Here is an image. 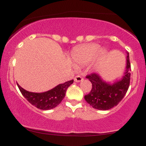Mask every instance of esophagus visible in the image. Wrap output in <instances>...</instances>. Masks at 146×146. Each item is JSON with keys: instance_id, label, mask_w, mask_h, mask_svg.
<instances>
[{"instance_id": "34e87169", "label": "esophagus", "mask_w": 146, "mask_h": 146, "mask_svg": "<svg viewBox=\"0 0 146 146\" xmlns=\"http://www.w3.org/2000/svg\"><path fill=\"white\" fill-rule=\"evenodd\" d=\"M83 80V78H82V76H80V75H76V76L74 78V81L76 82H80L82 81Z\"/></svg>"}]
</instances>
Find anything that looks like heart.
<instances>
[{"mask_svg": "<svg viewBox=\"0 0 146 146\" xmlns=\"http://www.w3.org/2000/svg\"><path fill=\"white\" fill-rule=\"evenodd\" d=\"M106 55L105 48H100V46L96 43H89L76 48L71 54L73 61L77 65H85L94 60L97 61L103 59Z\"/></svg>", "mask_w": 146, "mask_h": 146, "instance_id": "b5f03b06", "label": "heart"}]
</instances>
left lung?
Listing matches in <instances>:
<instances>
[{
    "label": "left lung",
    "instance_id": "1",
    "mask_svg": "<svg viewBox=\"0 0 146 146\" xmlns=\"http://www.w3.org/2000/svg\"><path fill=\"white\" fill-rule=\"evenodd\" d=\"M126 70L124 76L119 81L110 84L106 82L98 74L90 73L86 78L92 83V89L84 99L95 109L106 110L113 108L121 101L130 86V67L129 54L127 56Z\"/></svg>",
    "mask_w": 146,
    "mask_h": 146
}]
</instances>
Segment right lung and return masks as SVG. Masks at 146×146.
I'll return each mask as SVG.
<instances>
[{
  "instance_id": "add662e5",
  "label": "right lung",
  "mask_w": 146,
  "mask_h": 146,
  "mask_svg": "<svg viewBox=\"0 0 146 146\" xmlns=\"http://www.w3.org/2000/svg\"><path fill=\"white\" fill-rule=\"evenodd\" d=\"M73 80L61 84L44 93H32L23 89L17 84L22 95L30 104L41 110H50L59 105L65 97L68 87L72 84Z\"/></svg>"
}]
</instances>
